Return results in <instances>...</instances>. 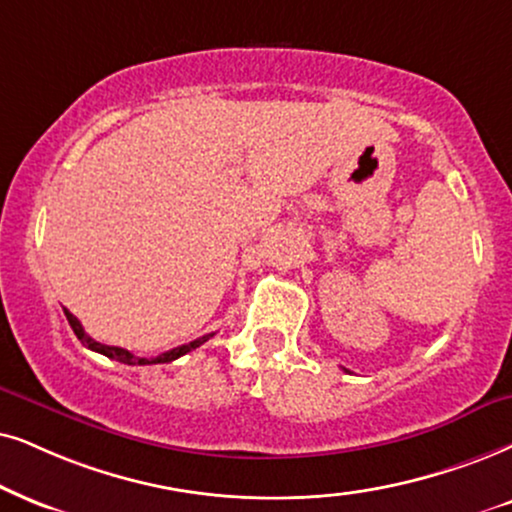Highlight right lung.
<instances>
[{"mask_svg": "<svg viewBox=\"0 0 512 512\" xmlns=\"http://www.w3.org/2000/svg\"><path fill=\"white\" fill-rule=\"evenodd\" d=\"M63 314H66V319H68V323H70V328H73V333L77 335V340L82 342V345H87L89 349H94V352H99V354H103V357H108V359H115V361H120V364H127V366H148V364H170V361H174V359H179V357H184L186 352H191V349H196V347H200L203 345V342H208L212 335L215 333H210V335H203V338H198V340H193V342H189V345H181V347H174V349H170V352H163L160 354V357H153V359H144V357H134L132 352H127V349H122V347H111V345H101V342H96L94 338H89L87 333H84V328H82V323L77 321V316H73L68 312V309H63Z\"/></svg>", "mask_w": 512, "mask_h": 512, "instance_id": "1", "label": "right lung"}]
</instances>
